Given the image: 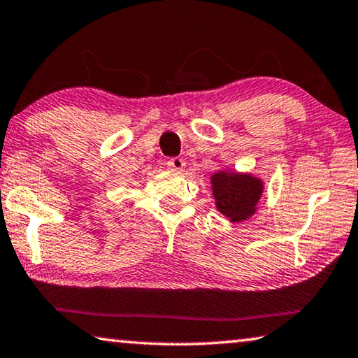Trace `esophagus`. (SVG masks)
<instances>
[{
    "mask_svg": "<svg viewBox=\"0 0 358 358\" xmlns=\"http://www.w3.org/2000/svg\"><path fill=\"white\" fill-rule=\"evenodd\" d=\"M166 164H167V167L170 170H173V172H181V170H183V167H185V161H183V159H180V157L169 159Z\"/></svg>",
    "mask_w": 358,
    "mask_h": 358,
    "instance_id": "1",
    "label": "esophagus"
}]
</instances>
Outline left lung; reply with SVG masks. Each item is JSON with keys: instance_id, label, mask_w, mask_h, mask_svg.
<instances>
[{"instance_id": "obj_1", "label": "left lung", "mask_w": 358, "mask_h": 358, "mask_svg": "<svg viewBox=\"0 0 358 358\" xmlns=\"http://www.w3.org/2000/svg\"><path fill=\"white\" fill-rule=\"evenodd\" d=\"M212 189L217 208L232 223L250 218L263 194V183L252 175L218 172L212 175Z\"/></svg>"}]
</instances>
